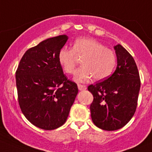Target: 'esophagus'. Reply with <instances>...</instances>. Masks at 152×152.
Masks as SVG:
<instances>
[{
    "label": "esophagus",
    "instance_id": "34e87169",
    "mask_svg": "<svg viewBox=\"0 0 152 152\" xmlns=\"http://www.w3.org/2000/svg\"><path fill=\"white\" fill-rule=\"evenodd\" d=\"M77 87H78V89L80 91H83L86 89V86H84V85H81V84H78L77 85Z\"/></svg>",
    "mask_w": 152,
    "mask_h": 152
}]
</instances>
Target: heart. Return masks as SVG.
<instances>
[{
	"instance_id": "b5f03b06",
	"label": "heart",
	"mask_w": 152,
	"mask_h": 152,
	"mask_svg": "<svg viewBox=\"0 0 152 152\" xmlns=\"http://www.w3.org/2000/svg\"><path fill=\"white\" fill-rule=\"evenodd\" d=\"M82 60L83 67L75 73L74 80L83 83L93 77L94 80H102L107 77L116 63L114 52L92 38H80L75 42L72 49H60L58 62L66 73L73 74L77 66V59Z\"/></svg>"
}]
</instances>
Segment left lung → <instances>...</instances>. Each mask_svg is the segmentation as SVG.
<instances>
[{
    "instance_id": "obj_1",
    "label": "left lung",
    "mask_w": 152,
    "mask_h": 152,
    "mask_svg": "<svg viewBox=\"0 0 152 152\" xmlns=\"http://www.w3.org/2000/svg\"><path fill=\"white\" fill-rule=\"evenodd\" d=\"M115 72L104 81L88 86L93 95L91 117L98 128L115 131L125 126L136 111L140 89L138 69L132 56L120 44L114 46Z\"/></svg>"
}]
</instances>
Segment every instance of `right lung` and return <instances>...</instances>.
<instances>
[{
    "mask_svg": "<svg viewBox=\"0 0 152 152\" xmlns=\"http://www.w3.org/2000/svg\"><path fill=\"white\" fill-rule=\"evenodd\" d=\"M60 35L43 40L28 49L15 73L18 103L27 120L44 130H54L66 122L78 93L58 62V53L67 42Z\"/></svg>",
    "mask_w": 152,
    "mask_h": 152,
    "instance_id": "add662e5",
    "label": "right lung"
}]
</instances>
